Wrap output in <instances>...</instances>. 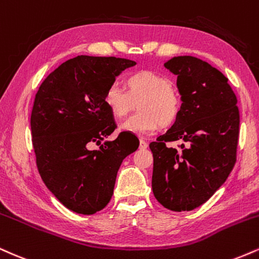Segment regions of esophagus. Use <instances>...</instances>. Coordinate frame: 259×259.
Masks as SVG:
<instances>
[{
	"label": "esophagus",
	"mask_w": 259,
	"mask_h": 259,
	"mask_svg": "<svg viewBox=\"0 0 259 259\" xmlns=\"http://www.w3.org/2000/svg\"><path fill=\"white\" fill-rule=\"evenodd\" d=\"M139 148L141 149H147L148 148V143L145 141H143V139H141V142H139Z\"/></svg>",
	"instance_id": "1"
}]
</instances>
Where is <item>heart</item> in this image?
I'll use <instances>...</instances> for the list:
<instances>
[{
  "label": "heart",
  "instance_id": "b5f03b06",
  "mask_svg": "<svg viewBox=\"0 0 259 259\" xmlns=\"http://www.w3.org/2000/svg\"><path fill=\"white\" fill-rule=\"evenodd\" d=\"M122 90L111 83L103 94L104 105L117 120H122L135 109L138 112L121 124L124 132L147 136L159 127L171 126L181 114L182 100L169 78L150 71L139 70L123 77Z\"/></svg>",
  "mask_w": 259,
  "mask_h": 259
}]
</instances>
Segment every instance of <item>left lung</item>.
Instances as JSON below:
<instances>
[{
    "instance_id": "obj_1",
    "label": "left lung",
    "mask_w": 259,
    "mask_h": 259,
    "mask_svg": "<svg viewBox=\"0 0 259 259\" xmlns=\"http://www.w3.org/2000/svg\"><path fill=\"white\" fill-rule=\"evenodd\" d=\"M177 75L181 114L149 148L154 157V196L171 211H191L227 181L236 162L240 115L228 78L207 62L191 56L163 64ZM179 140V149L166 143Z\"/></svg>"
}]
</instances>
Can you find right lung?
Here are the masks:
<instances>
[{
	"label": "right lung",
	"mask_w": 259,
	"mask_h": 259,
	"mask_svg": "<svg viewBox=\"0 0 259 259\" xmlns=\"http://www.w3.org/2000/svg\"><path fill=\"white\" fill-rule=\"evenodd\" d=\"M136 62L77 56L52 71L39 86L31 111V136L39 176L66 208L93 214L110 201L123 159L138 149L114 132L103 94ZM96 142L98 151L90 149Z\"/></svg>",
	"instance_id": "right-lung-1"
}]
</instances>
